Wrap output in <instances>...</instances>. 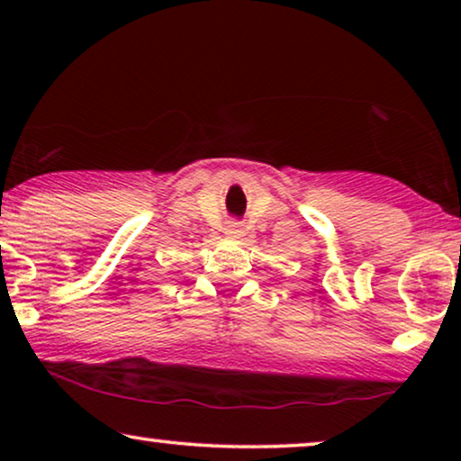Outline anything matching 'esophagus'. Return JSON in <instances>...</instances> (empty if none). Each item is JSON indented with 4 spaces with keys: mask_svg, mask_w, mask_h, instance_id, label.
I'll use <instances>...</instances> for the list:
<instances>
[{
    "mask_svg": "<svg viewBox=\"0 0 461 461\" xmlns=\"http://www.w3.org/2000/svg\"><path fill=\"white\" fill-rule=\"evenodd\" d=\"M226 232H229L230 237H239V235H241L243 230H241V226H239V224H230L229 229H226Z\"/></svg>",
    "mask_w": 461,
    "mask_h": 461,
    "instance_id": "1",
    "label": "esophagus"
}]
</instances>
